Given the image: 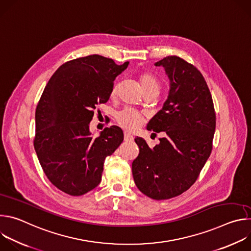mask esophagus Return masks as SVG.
I'll list each match as a JSON object with an SVG mask.
<instances>
[{
    "instance_id": "esophagus-1",
    "label": "esophagus",
    "mask_w": 251,
    "mask_h": 251,
    "mask_svg": "<svg viewBox=\"0 0 251 251\" xmlns=\"http://www.w3.org/2000/svg\"><path fill=\"white\" fill-rule=\"evenodd\" d=\"M133 136L132 135H130L129 133H127V132H125L124 133V141H126V142H131V141H133Z\"/></svg>"
}]
</instances>
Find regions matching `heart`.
<instances>
[{"mask_svg": "<svg viewBox=\"0 0 251 251\" xmlns=\"http://www.w3.org/2000/svg\"><path fill=\"white\" fill-rule=\"evenodd\" d=\"M139 82H140V86L143 93L153 92L156 95H158L161 90V83L159 79L150 73H143L142 75H140ZM116 90H117V87L115 86L112 90V95H115ZM117 121L119 125L124 129L128 131H134L140 125L143 124V122H144V118L131 109H125L118 113Z\"/></svg>", "mask_w": 251, "mask_h": 251, "instance_id": "obj_1", "label": "heart"}]
</instances>
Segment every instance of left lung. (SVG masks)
I'll return each instance as SVG.
<instances>
[{"label": "left lung", "instance_id": "1", "mask_svg": "<svg viewBox=\"0 0 251 251\" xmlns=\"http://www.w3.org/2000/svg\"><path fill=\"white\" fill-rule=\"evenodd\" d=\"M155 65L164 67L170 89L147 130L165 136L152 149L135 138L140 152L132 174L143 194L160 201L183 194L196 182L212 149L216 112L207 84L193 64L171 55Z\"/></svg>", "mask_w": 251, "mask_h": 251}]
</instances>
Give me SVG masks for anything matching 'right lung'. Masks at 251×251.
<instances>
[{"label": "right lung", "instance_id": "1", "mask_svg": "<svg viewBox=\"0 0 251 251\" xmlns=\"http://www.w3.org/2000/svg\"><path fill=\"white\" fill-rule=\"evenodd\" d=\"M129 61L118 65L98 54L59 66L49 80L35 110L34 150L50 183L70 196L96 188L104 160L123 142L121 128H105L94 138L89 124L98 103L108 101L115 78Z\"/></svg>", "mask_w": 251, "mask_h": 251}]
</instances>
